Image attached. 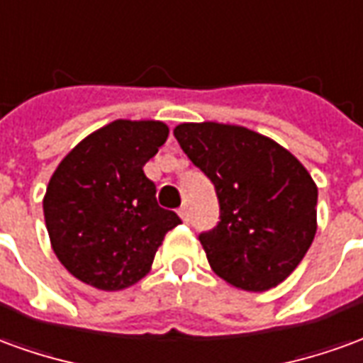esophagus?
<instances>
[{
	"mask_svg": "<svg viewBox=\"0 0 363 363\" xmlns=\"http://www.w3.org/2000/svg\"><path fill=\"white\" fill-rule=\"evenodd\" d=\"M179 216H181L184 222H189V206H186V204L179 208Z\"/></svg>",
	"mask_w": 363,
	"mask_h": 363,
	"instance_id": "34e87169",
	"label": "esophagus"
}]
</instances>
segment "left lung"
<instances>
[{"instance_id":"left-lung-1","label":"left lung","mask_w":363,"mask_h":363,"mask_svg":"<svg viewBox=\"0 0 363 363\" xmlns=\"http://www.w3.org/2000/svg\"><path fill=\"white\" fill-rule=\"evenodd\" d=\"M173 133L216 186L220 222L200 234L212 271L242 291L277 287L316 234L313 177L285 147L243 125L179 123Z\"/></svg>"}]
</instances>
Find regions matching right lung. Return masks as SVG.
Here are the masks:
<instances>
[{
	"instance_id": "right-lung-1",
	"label": "right lung",
	"mask_w": 363,
	"mask_h": 363,
	"mask_svg": "<svg viewBox=\"0 0 363 363\" xmlns=\"http://www.w3.org/2000/svg\"><path fill=\"white\" fill-rule=\"evenodd\" d=\"M169 138L157 120H116L68 153L43 199L52 252L70 275L100 291L145 277L181 218L157 204L143 167Z\"/></svg>"
}]
</instances>
